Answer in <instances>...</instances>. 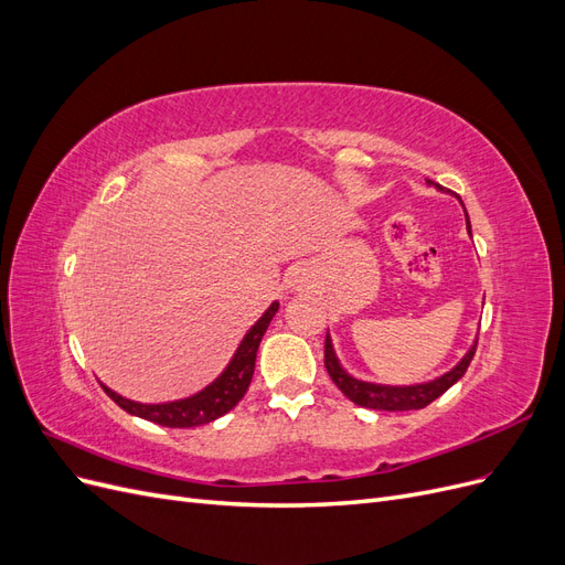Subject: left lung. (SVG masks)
I'll return each instance as SVG.
<instances>
[{
	"mask_svg": "<svg viewBox=\"0 0 565 565\" xmlns=\"http://www.w3.org/2000/svg\"><path fill=\"white\" fill-rule=\"evenodd\" d=\"M438 185V183H436ZM443 188V185H438ZM467 228L471 233L469 226V216H467ZM478 339L473 341V347L469 349V353L461 358V363L457 367H452L448 374L443 377L429 382V384H417V386H380V384H367V382H358L353 380L349 372H344V367L339 365L330 334L324 337V367H328V374L332 377V382L339 386V391L344 393L349 401H353L355 405L361 407H370V409H388V413H403V409H422L429 403H434L436 398H440L455 382H459L465 377V372L471 363V358L476 353Z\"/></svg>",
	"mask_w": 565,
	"mask_h": 565,
	"instance_id": "left-lung-1",
	"label": "left lung"
}]
</instances>
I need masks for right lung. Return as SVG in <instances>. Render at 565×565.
Returning a JSON list of instances; mask_svg holds the SVG:
<instances>
[{"mask_svg": "<svg viewBox=\"0 0 565 565\" xmlns=\"http://www.w3.org/2000/svg\"><path fill=\"white\" fill-rule=\"evenodd\" d=\"M278 311V301H273L268 306V311L256 320L254 328L245 334L243 344L237 347L231 365L224 370V374L216 382H212L207 388H202L200 393L191 398L174 401V403H160V405H146V403H134L129 398H122L119 393L110 391L104 386L108 396L125 409L129 415H136L148 422H156L160 426H172V429H191V426H202L218 419L221 415H226L228 409H233L241 398L247 393V386L252 382L254 374V363H256V351H259L262 337L268 328V322L273 320Z\"/></svg>", "mask_w": 565, "mask_h": 565, "instance_id": "add662e5", "label": "right lung"}]
</instances>
